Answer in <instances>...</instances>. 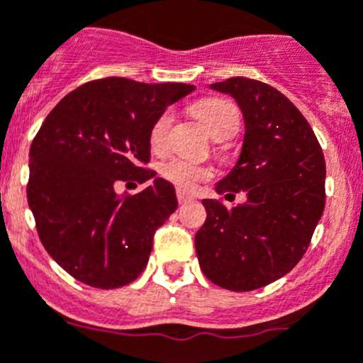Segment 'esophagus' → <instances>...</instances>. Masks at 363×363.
Wrapping results in <instances>:
<instances>
[{
  "label": "esophagus",
  "mask_w": 363,
  "mask_h": 363,
  "mask_svg": "<svg viewBox=\"0 0 363 363\" xmlns=\"http://www.w3.org/2000/svg\"><path fill=\"white\" fill-rule=\"evenodd\" d=\"M176 196H178L179 203H189V201H192V199H194L191 194H187L185 191H178L176 192Z\"/></svg>",
  "instance_id": "34e87169"
}]
</instances>
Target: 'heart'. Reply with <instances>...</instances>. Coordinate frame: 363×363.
Here are the masks:
<instances>
[{
  "label": "heart",
  "mask_w": 363,
  "mask_h": 363,
  "mask_svg": "<svg viewBox=\"0 0 363 363\" xmlns=\"http://www.w3.org/2000/svg\"><path fill=\"white\" fill-rule=\"evenodd\" d=\"M194 115L203 122L207 131L214 138L225 135H234L239 125V111L230 101L225 99H203L192 108ZM172 124V111H164L156 118L149 133V144L152 151H162L167 142L169 129ZM160 174L182 191H191L198 182L212 176V171L205 165H199L185 158H171L160 165Z\"/></svg>",
  "instance_id": "heart-1"
}]
</instances>
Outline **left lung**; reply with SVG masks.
Returning <instances> with one entry per match:
<instances>
[{"mask_svg":"<svg viewBox=\"0 0 363 363\" xmlns=\"http://www.w3.org/2000/svg\"><path fill=\"white\" fill-rule=\"evenodd\" d=\"M211 88L235 99L245 121L238 162L216 192H245L247 201L228 208L203 199L196 254L208 281L252 291L284 277L310 247L325 203L324 152L302 113L272 86L232 77Z\"/></svg>","mask_w":363,"mask_h":363,"instance_id":"left-lung-1","label":"left lung"}]
</instances>
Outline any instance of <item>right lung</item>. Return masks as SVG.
Wrapping results in <instances>:
<instances>
[{
    "instance_id": "add662e5",
    "label": "right lung",
    "mask_w": 363,
    "mask_h": 363,
    "mask_svg": "<svg viewBox=\"0 0 363 363\" xmlns=\"http://www.w3.org/2000/svg\"><path fill=\"white\" fill-rule=\"evenodd\" d=\"M194 86L91 81L50 111L28 155L26 198L52 259L84 284L113 290L144 272L152 235L176 211L172 184L144 169L149 133ZM118 181L150 185L118 195Z\"/></svg>"
}]
</instances>
